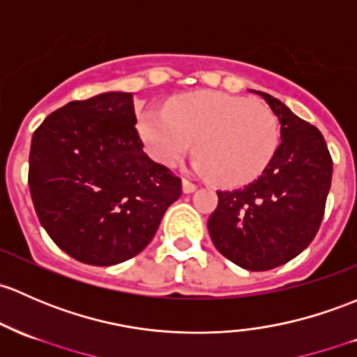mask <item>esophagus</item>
<instances>
[{
  "mask_svg": "<svg viewBox=\"0 0 357 357\" xmlns=\"http://www.w3.org/2000/svg\"><path fill=\"white\" fill-rule=\"evenodd\" d=\"M197 188L198 186L195 185V183H191L190 179H183V191H185V193H193Z\"/></svg>",
  "mask_w": 357,
  "mask_h": 357,
  "instance_id": "34e87169",
  "label": "esophagus"
}]
</instances>
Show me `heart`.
Masks as SVG:
<instances>
[{
	"instance_id": "obj_1",
	"label": "heart",
	"mask_w": 357,
	"mask_h": 357,
	"mask_svg": "<svg viewBox=\"0 0 357 357\" xmlns=\"http://www.w3.org/2000/svg\"><path fill=\"white\" fill-rule=\"evenodd\" d=\"M138 130L150 155L164 166H176L197 142V171L224 186L257 179L280 142L279 119L270 107L224 92L176 97L166 111H145Z\"/></svg>"
}]
</instances>
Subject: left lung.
<instances>
[{
  "instance_id": "8db88e82",
  "label": "left lung",
  "mask_w": 357,
  "mask_h": 357,
  "mask_svg": "<svg viewBox=\"0 0 357 357\" xmlns=\"http://www.w3.org/2000/svg\"><path fill=\"white\" fill-rule=\"evenodd\" d=\"M258 93L279 118L282 142L257 181L241 190L217 191L219 204L208 219L219 253L251 272L280 267L313 241L333 166L317 126L275 97Z\"/></svg>"
}]
</instances>
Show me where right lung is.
Returning a JSON list of instances; mask_svg holds the SVG:
<instances>
[{"instance_id": "right-lung-1", "label": "right lung", "mask_w": 357, "mask_h": 357, "mask_svg": "<svg viewBox=\"0 0 357 357\" xmlns=\"http://www.w3.org/2000/svg\"><path fill=\"white\" fill-rule=\"evenodd\" d=\"M131 92L71 100L33 131L29 188L39 222L65 253L109 267L152 241L181 178L144 152Z\"/></svg>"}]
</instances>
